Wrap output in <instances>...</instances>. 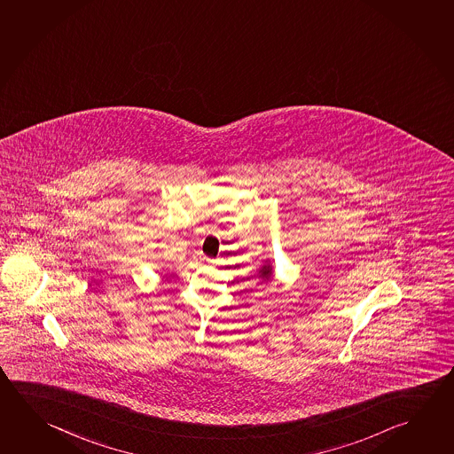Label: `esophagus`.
Listing matches in <instances>:
<instances>
[{"instance_id": "esophagus-1", "label": "esophagus", "mask_w": 454, "mask_h": 454, "mask_svg": "<svg viewBox=\"0 0 454 454\" xmlns=\"http://www.w3.org/2000/svg\"><path fill=\"white\" fill-rule=\"evenodd\" d=\"M208 262H212V264H214V262H215V260H207Z\"/></svg>"}]
</instances>
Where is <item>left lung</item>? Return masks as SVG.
Returning a JSON list of instances; mask_svg holds the SVG:
<instances>
[{"label": "left lung", "mask_w": 454, "mask_h": 454, "mask_svg": "<svg viewBox=\"0 0 454 454\" xmlns=\"http://www.w3.org/2000/svg\"><path fill=\"white\" fill-rule=\"evenodd\" d=\"M274 278V270H272V264L270 262H266V264H262V268L258 270V278H262V282H270Z\"/></svg>", "instance_id": "1"}]
</instances>
